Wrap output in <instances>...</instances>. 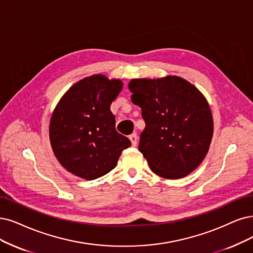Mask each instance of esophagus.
<instances>
[{
  "mask_svg": "<svg viewBox=\"0 0 253 253\" xmlns=\"http://www.w3.org/2000/svg\"><path fill=\"white\" fill-rule=\"evenodd\" d=\"M129 139H130V142H131V145L133 147H135L137 145V135H136V133H132L131 135L129 136Z\"/></svg>",
  "mask_w": 253,
  "mask_h": 253,
  "instance_id": "esophagus-1",
  "label": "esophagus"
}]
</instances>
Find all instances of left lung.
Instances as JSON below:
<instances>
[{
	"label": "left lung",
	"mask_w": 253,
	"mask_h": 253,
	"mask_svg": "<svg viewBox=\"0 0 253 253\" xmlns=\"http://www.w3.org/2000/svg\"><path fill=\"white\" fill-rule=\"evenodd\" d=\"M131 101L142 108L146 127L138 150L153 173L179 179L192 173L207 156L213 133L208 100L178 76L132 79Z\"/></svg>",
	"instance_id": "1"
}]
</instances>
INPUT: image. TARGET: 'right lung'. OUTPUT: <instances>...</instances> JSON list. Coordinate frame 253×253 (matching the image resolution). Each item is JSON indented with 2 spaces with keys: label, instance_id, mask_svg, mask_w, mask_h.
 Returning a JSON list of instances; mask_svg holds the SVG:
<instances>
[{
  "label": "right lung",
  "instance_id": "1",
  "mask_svg": "<svg viewBox=\"0 0 253 253\" xmlns=\"http://www.w3.org/2000/svg\"><path fill=\"white\" fill-rule=\"evenodd\" d=\"M123 88V81L102 74L72 85L56 105L49 127L52 150L70 173L93 180L117 166L129 139L116 130L110 104Z\"/></svg>",
  "mask_w": 253,
  "mask_h": 253
}]
</instances>
